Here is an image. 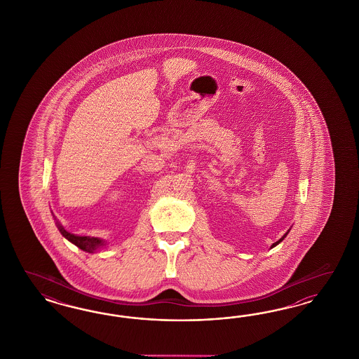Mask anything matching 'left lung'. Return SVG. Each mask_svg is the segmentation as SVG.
<instances>
[{
  "label": "left lung",
  "instance_id": "1",
  "mask_svg": "<svg viewBox=\"0 0 359 359\" xmlns=\"http://www.w3.org/2000/svg\"><path fill=\"white\" fill-rule=\"evenodd\" d=\"M287 234H288V231H287V233H285V234H284V236H283L282 238L279 239V241H278V242H275V243H273V245H272V248H273V246H276V245H278V243H280V242H282L283 239H284V237H285V236H287Z\"/></svg>",
  "mask_w": 359,
  "mask_h": 359
}]
</instances>
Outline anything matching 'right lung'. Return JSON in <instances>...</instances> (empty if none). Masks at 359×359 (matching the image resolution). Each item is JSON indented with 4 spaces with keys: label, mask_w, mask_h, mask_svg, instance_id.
I'll use <instances>...</instances> for the list:
<instances>
[{
    "label": "right lung",
    "mask_w": 359,
    "mask_h": 359,
    "mask_svg": "<svg viewBox=\"0 0 359 359\" xmlns=\"http://www.w3.org/2000/svg\"><path fill=\"white\" fill-rule=\"evenodd\" d=\"M57 228L60 230V233L63 234V237L68 239L69 242H72L74 245H76L79 249L87 251V252H93L96 249H98V246L104 245V242L101 239L95 238V237H80V236L71 234L59 224H57Z\"/></svg>",
    "instance_id": "1"
}]
</instances>
